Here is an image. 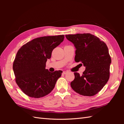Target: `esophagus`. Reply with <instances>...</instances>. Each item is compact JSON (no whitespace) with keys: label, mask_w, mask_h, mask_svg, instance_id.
<instances>
[{"label":"esophagus","mask_w":124,"mask_h":124,"mask_svg":"<svg viewBox=\"0 0 124 124\" xmlns=\"http://www.w3.org/2000/svg\"><path fill=\"white\" fill-rule=\"evenodd\" d=\"M68 73V71H63V72H62V73L63 74H66L67 73Z\"/></svg>","instance_id":"1"}]
</instances>
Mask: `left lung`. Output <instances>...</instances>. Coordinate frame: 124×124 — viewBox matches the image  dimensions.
<instances>
[{
    "label": "left lung",
    "instance_id": "1",
    "mask_svg": "<svg viewBox=\"0 0 124 124\" xmlns=\"http://www.w3.org/2000/svg\"><path fill=\"white\" fill-rule=\"evenodd\" d=\"M76 48L75 62L85 67L83 74L74 72L71 86L79 94L92 96L97 94L109 79L111 57L106 44L91 33L65 36Z\"/></svg>",
    "mask_w": 124,
    "mask_h": 124
}]
</instances>
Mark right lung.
<instances>
[{
	"label": "right lung",
	"mask_w": 124,
	"mask_h": 124,
	"mask_svg": "<svg viewBox=\"0 0 124 124\" xmlns=\"http://www.w3.org/2000/svg\"><path fill=\"white\" fill-rule=\"evenodd\" d=\"M64 35L46 36L32 40L18 51L13 65L17 85L26 95L39 98L50 93L62 71L51 72L46 69L54 48L64 39Z\"/></svg>",
	"instance_id": "1"
}]
</instances>
